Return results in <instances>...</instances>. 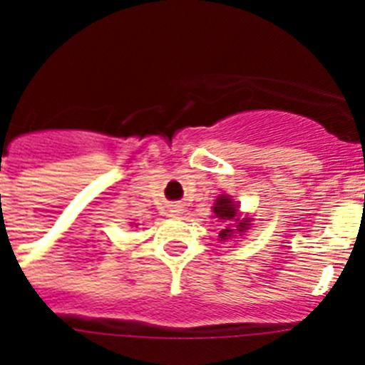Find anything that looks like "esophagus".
Segmentation results:
<instances>
[{
  "mask_svg": "<svg viewBox=\"0 0 365 365\" xmlns=\"http://www.w3.org/2000/svg\"><path fill=\"white\" fill-rule=\"evenodd\" d=\"M170 214H172V215H180V214H182V206L172 205V208H170Z\"/></svg>",
  "mask_w": 365,
  "mask_h": 365,
  "instance_id": "1",
  "label": "esophagus"
}]
</instances>
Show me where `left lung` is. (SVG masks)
<instances>
[{"label":"left lung","instance_id":"8db88e82","mask_svg":"<svg viewBox=\"0 0 365 365\" xmlns=\"http://www.w3.org/2000/svg\"><path fill=\"white\" fill-rule=\"evenodd\" d=\"M237 208H240V205L228 195H219L215 199L212 210H214V217H217L219 222H222V230L219 232V240L221 241L230 240L235 234H243L250 227V219H240Z\"/></svg>","mask_w":365,"mask_h":365}]
</instances>
